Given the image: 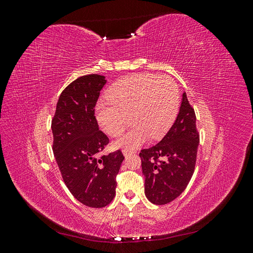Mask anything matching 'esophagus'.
Here are the masks:
<instances>
[{
    "label": "esophagus",
    "mask_w": 253,
    "mask_h": 253,
    "mask_svg": "<svg viewBox=\"0 0 253 253\" xmlns=\"http://www.w3.org/2000/svg\"><path fill=\"white\" fill-rule=\"evenodd\" d=\"M122 153H124V155H125V156H128V155H129V152H128V151L124 150V151H122Z\"/></svg>",
    "instance_id": "34e87169"
}]
</instances>
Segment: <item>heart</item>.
<instances>
[{
  "mask_svg": "<svg viewBox=\"0 0 253 253\" xmlns=\"http://www.w3.org/2000/svg\"><path fill=\"white\" fill-rule=\"evenodd\" d=\"M109 101L99 102L96 118L103 131L118 136L131 118L129 131L115 141V148L133 151L166 135L178 113L179 90L168 76L136 74L117 81L106 93Z\"/></svg>",
  "mask_w": 253,
  "mask_h": 253,
  "instance_id": "b5f03b06",
  "label": "heart"
}]
</instances>
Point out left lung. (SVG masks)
<instances>
[{
	"instance_id": "left-lung-1",
	"label": "left lung",
	"mask_w": 253,
	"mask_h": 253,
	"mask_svg": "<svg viewBox=\"0 0 253 253\" xmlns=\"http://www.w3.org/2000/svg\"><path fill=\"white\" fill-rule=\"evenodd\" d=\"M200 135L196 117L187 94H182L179 113L164 138L139 153L144 176V194L155 205L178 197L192 177Z\"/></svg>"
}]
</instances>
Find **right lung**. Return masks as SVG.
Instances as JSON below:
<instances>
[{
    "label": "right lung",
    "instance_id": "obj_1",
    "mask_svg": "<svg viewBox=\"0 0 253 253\" xmlns=\"http://www.w3.org/2000/svg\"><path fill=\"white\" fill-rule=\"evenodd\" d=\"M106 83L101 75H86L61 93L51 121L52 151L62 178L76 200L103 208L116 194V175L124 162L120 150L102 155L109 138L99 129L95 106Z\"/></svg>",
    "mask_w": 253,
    "mask_h": 253
}]
</instances>
